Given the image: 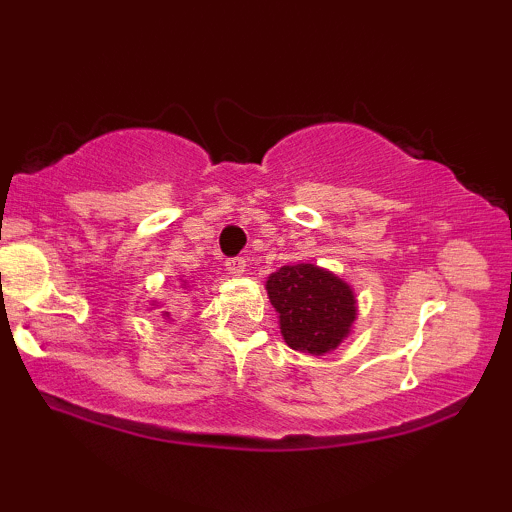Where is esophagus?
Instances as JSON below:
<instances>
[{"mask_svg":"<svg viewBox=\"0 0 512 512\" xmlns=\"http://www.w3.org/2000/svg\"><path fill=\"white\" fill-rule=\"evenodd\" d=\"M226 272L233 276H243L248 272V264H245L243 257H231V260H226Z\"/></svg>","mask_w":512,"mask_h":512,"instance_id":"1","label":"esophagus"}]
</instances>
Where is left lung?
<instances>
[{"instance_id": "8db88e82", "label": "left lung", "mask_w": 512, "mask_h": 512, "mask_svg": "<svg viewBox=\"0 0 512 512\" xmlns=\"http://www.w3.org/2000/svg\"><path fill=\"white\" fill-rule=\"evenodd\" d=\"M284 342L301 354L325 356L349 337L356 296L346 281L317 264H286L267 279Z\"/></svg>"}]
</instances>
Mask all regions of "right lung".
Listing matches in <instances>:
<instances>
[{"instance_id":"add662e5","label":"right lung","mask_w":512,"mask_h":512,"mask_svg":"<svg viewBox=\"0 0 512 512\" xmlns=\"http://www.w3.org/2000/svg\"><path fill=\"white\" fill-rule=\"evenodd\" d=\"M163 315H166V317H170V313H163Z\"/></svg>"}]
</instances>
